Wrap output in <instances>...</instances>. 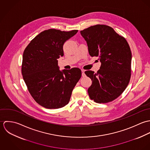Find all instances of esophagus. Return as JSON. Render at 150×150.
<instances>
[{
    "instance_id": "obj_1",
    "label": "esophagus",
    "mask_w": 150,
    "mask_h": 150,
    "mask_svg": "<svg viewBox=\"0 0 150 150\" xmlns=\"http://www.w3.org/2000/svg\"><path fill=\"white\" fill-rule=\"evenodd\" d=\"M81 72H82V76L83 77H85L86 74H85V70L84 69H81Z\"/></svg>"
}]
</instances>
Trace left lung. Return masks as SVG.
<instances>
[{"label":"left lung","instance_id":"8db88e82","mask_svg":"<svg viewBox=\"0 0 150 150\" xmlns=\"http://www.w3.org/2000/svg\"><path fill=\"white\" fill-rule=\"evenodd\" d=\"M91 57L101 63L96 73L85 72L92 81L88 89L91 99L105 103L117 98L125 89L130 78L132 53L126 39L110 26L96 25L80 31Z\"/></svg>","mask_w":150,"mask_h":150}]
</instances>
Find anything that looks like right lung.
I'll return each mask as SVG.
<instances>
[{"label":"right lung","instance_id":"1","mask_svg":"<svg viewBox=\"0 0 150 150\" xmlns=\"http://www.w3.org/2000/svg\"><path fill=\"white\" fill-rule=\"evenodd\" d=\"M77 30L69 32L50 29L37 35L25 48L22 74L35 101L47 108L64 107L81 77L77 67L60 70L58 59L64 56V43Z\"/></svg>","mask_w":150,"mask_h":150}]
</instances>
